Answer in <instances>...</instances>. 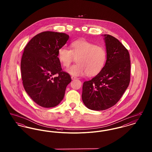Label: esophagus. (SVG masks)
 I'll return each mask as SVG.
<instances>
[{
    "label": "esophagus",
    "mask_w": 152,
    "mask_h": 152,
    "mask_svg": "<svg viewBox=\"0 0 152 152\" xmlns=\"http://www.w3.org/2000/svg\"><path fill=\"white\" fill-rule=\"evenodd\" d=\"M71 79L72 80L76 79H77L76 77H75V76H71Z\"/></svg>",
    "instance_id": "1"
}]
</instances>
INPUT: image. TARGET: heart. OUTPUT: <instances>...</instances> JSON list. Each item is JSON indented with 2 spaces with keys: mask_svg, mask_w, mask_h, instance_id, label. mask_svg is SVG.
I'll use <instances>...</instances> for the list:
<instances>
[{
  "mask_svg": "<svg viewBox=\"0 0 152 152\" xmlns=\"http://www.w3.org/2000/svg\"><path fill=\"white\" fill-rule=\"evenodd\" d=\"M71 49L61 47L58 52V58L62 65L68 68L75 58L77 64L67 69L75 76H80L87 73L88 76H94L101 72L107 60L105 48L85 39L77 40L71 44Z\"/></svg>",
  "mask_w": 152,
  "mask_h": 152,
  "instance_id": "heart-1",
  "label": "heart"
}]
</instances>
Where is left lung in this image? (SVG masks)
I'll return each instance as SVG.
<instances>
[{
	"label": "left lung",
	"mask_w": 152,
	"mask_h": 152,
	"mask_svg": "<svg viewBox=\"0 0 152 152\" xmlns=\"http://www.w3.org/2000/svg\"><path fill=\"white\" fill-rule=\"evenodd\" d=\"M104 36L107 54L105 65L100 72L83 86V101L88 108L94 110L114 106L130 83L129 52L115 37Z\"/></svg>",
	"instance_id": "left-lung-1"
}]
</instances>
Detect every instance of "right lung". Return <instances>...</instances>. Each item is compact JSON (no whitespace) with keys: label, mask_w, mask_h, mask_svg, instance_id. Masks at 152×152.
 <instances>
[{"label":"right lung","mask_w":152,"mask_h":152,"mask_svg":"<svg viewBox=\"0 0 152 152\" xmlns=\"http://www.w3.org/2000/svg\"><path fill=\"white\" fill-rule=\"evenodd\" d=\"M68 39L65 33L45 31L34 36L24 48L20 64L23 87L42 107L58 105L72 80L69 73L62 71L58 58V49Z\"/></svg>","instance_id":"obj_1"}]
</instances>
